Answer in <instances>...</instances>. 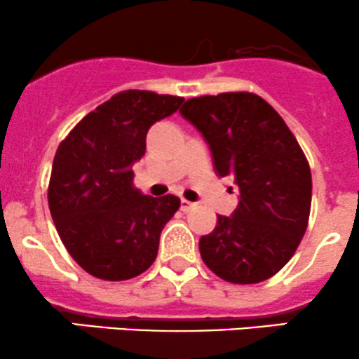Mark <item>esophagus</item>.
Instances as JSON below:
<instances>
[{
  "mask_svg": "<svg viewBox=\"0 0 359 359\" xmlns=\"http://www.w3.org/2000/svg\"><path fill=\"white\" fill-rule=\"evenodd\" d=\"M194 208H196V203L187 201V199H182V201H180V210L182 211H191Z\"/></svg>",
  "mask_w": 359,
  "mask_h": 359,
  "instance_id": "34e87169",
  "label": "esophagus"
}]
</instances>
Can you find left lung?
Returning a JSON list of instances; mask_svg holds the SVG:
<instances>
[{
    "label": "left lung",
    "mask_w": 359,
    "mask_h": 359,
    "mask_svg": "<svg viewBox=\"0 0 359 359\" xmlns=\"http://www.w3.org/2000/svg\"><path fill=\"white\" fill-rule=\"evenodd\" d=\"M208 142L215 172L232 177L239 205L199 239L206 266L232 284H258L292 258L308 227L311 172L282 116L251 93L192 97L180 108ZM232 189V187H229Z\"/></svg>",
    "instance_id": "1"
}]
</instances>
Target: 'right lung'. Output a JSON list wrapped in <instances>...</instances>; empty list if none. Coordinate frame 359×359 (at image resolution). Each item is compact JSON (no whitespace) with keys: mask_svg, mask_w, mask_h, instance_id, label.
<instances>
[{"mask_svg":"<svg viewBox=\"0 0 359 359\" xmlns=\"http://www.w3.org/2000/svg\"><path fill=\"white\" fill-rule=\"evenodd\" d=\"M184 97L123 90L88 113L58 146L48 203L72 258L93 277L127 280L156 259L161 230L180 199L135 189L132 165L146 153V135L179 110Z\"/></svg>","mask_w":359,"mask_h":359,"instance_id":"obj_1","label":"right lung"}]
</instances>
